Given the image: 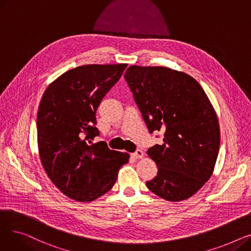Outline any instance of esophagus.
<instances>
[{
  "mask_svg": "<svg viewBox=\"0 0 251 251\" xmlns=\"http://www.w3.org/2000/svg\"><path fill=\"white\" fill-rule=\"evenodd\" d=\"M132 156L135 157V159H142V157H143V151L141 150H136L132 153Z\"/></svg>",
  "mask_w": 251,
  "mask_h": 251,
  "instance_id": "34e87169",
  "label": "esophagus"
}]
</instances>
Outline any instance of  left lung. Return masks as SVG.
Segmentation results:
<instances>
[{
	"instance_id": "obj_1",
	"label": "left lung",
	"mask_w": 251,
	"mask_h": 251,
	"mask_svg": "<svg viewBox=\"0 0 251 251\" xmlns=\"http://www.w3.org/2000/svg\"><path fill=\"white\" fill-rule=\"evenodd\" d=\"M124 78L150 133H164L148 151L157 167L148 188L169 201L189 199L212 176L219 153L212 103L194 78L170 68L130 66Z\"/></svg>"
}]
</instances>
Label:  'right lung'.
<instances>
[{
	"mask_svg": "<svg viewBox=\"0 0 251 251\" xmlns=\"http://www.w3.org/2000/svg\"><path fill=\"white\" fill-rule=\"evenodd\" d=\"M126 64L85 65L65 72L45 91L37 111V143L51 182L70 199L92 201L108 192L129 154L94 143L97 110Z\"/></svg>",
	"mask_w": 251,
	"mask_h": 251,
	"instance_id": "1",
	"label": "right lung"
}]
</instances>
